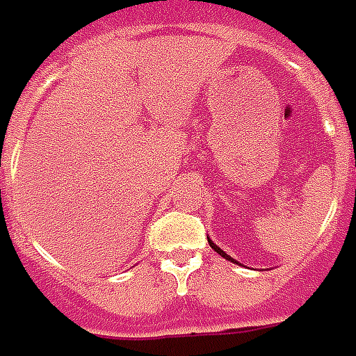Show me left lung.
I'll list each match as a JSON object with an SVG mask.
<instances>
[{
    "instance_id": "8db88e82",
    "label": "left lung",
    "mask_w": 356,
    "mask_h": 356,
    "mask_svg": "<svg viewBox=\"0 0 356 356\" xmlns=\"http://www.w3.org/2000/svg\"><path fill=\"white\" fill-rule=\"evenodd\" d=\"M209 245H211V247H213V249H214V251H216V253H218V254H222V257H224V259H228V261H234V259H232V257H230V254H226V253H224V251H222V249H220V247H218V245H216V243H213V241H211V239H209Z\"/></svg>"
}]
</instances>
